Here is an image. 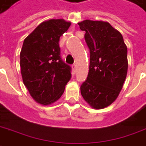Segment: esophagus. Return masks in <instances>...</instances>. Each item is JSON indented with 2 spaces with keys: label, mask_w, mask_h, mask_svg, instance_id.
Here are the masks:
<instances>
[{
  "label": "esophagus",
  "mask_w": 146,
  "mask_h": 146,
  "mask_svg": "<svg viewBox=\"0 0 146 146\" xmlns=\"http://www.w3.org/2000/svg\"><path fill=\"white\" fill-rule=\"evenodd\" d=\"M72 70H73V73H75V72H76V66L75 65V64L72 66Z\"/></svg>",
  "instance_id": "obj_1"
}]
</instances>
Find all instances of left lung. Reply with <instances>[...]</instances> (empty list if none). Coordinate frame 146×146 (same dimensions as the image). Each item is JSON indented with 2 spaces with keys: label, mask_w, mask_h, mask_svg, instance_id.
I'll return each instance as SVG.
<instances>
[{
  "label": "left lung",
  "mask_w": 146,
  "mask_h": 146,
  "mask_svg": "<svg viewBox=\"0 0 146 146\" xmlns=\"http://www.w3.org/2000/svg\"><path fill=\"white\" fill-rule=\"evenodd\" d=\"M78 25L85 31L90 50L89 71L80 93L92 108H105L119 96L126 80L127 47L122 34L108 22L85 20Z\"/></svg>",
  "instance_id": "left-lung-1"
}]
</instances>
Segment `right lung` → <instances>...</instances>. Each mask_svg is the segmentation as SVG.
<instances>
[{
    "mask_svg": "<svg viewBox=\"0 0 146 146\" xmlns=\"http://www.w3.org/2000/svg\"><path fill=\"white\" fill-rule=\"evenodd\" d=\"M70 25L63 19L46 20L23 41L20 63L22 79L31 96L40 104L57 101L71 78V68L61 58L59 47V38Z\"/></svg>",
    "mask_w": 146,
    "mask_h": 146,
    "instance_id": "right-lung-1",
    "label": "right lung"
}]
</instances>
